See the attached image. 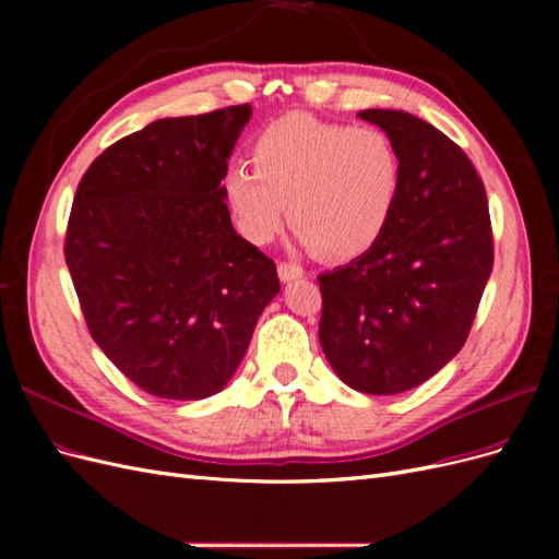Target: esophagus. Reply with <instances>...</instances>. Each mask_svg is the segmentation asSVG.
<instances>
[{
    "instance_id": "34e87169",
    "label": "esophagus",
    "mask_w": 559,
    "mask_h": 559,
    "mask_svg": "<svg viewBox=\"0 0 559 559\" xmlns=\"http://www.w3.org/2000/svg\"><path fill=\"white\" fill-rule=\"evenodd\" d=\"M277 273H280V280H282V282H292V280H298V277L306 275V270H302L298 263L280 261V263H277Z\"/></svg>"
}]
</instances>
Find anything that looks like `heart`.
Listing matches in <instances>:
<instances>
[{
    "mask_svg": "<svg viewBox=\"0 0 559 559\" xmlns=\"http://www.w3.org/2000/svg\"><path fill=\"white\" fill-rule=\"evenodd\" d=\"M251 167L233 165L222 193L235 226L253 245L277 238L286 222L326 259H354L376 247L396 212L403 163L376 126L286 114L249 144Z\"/></svg>",
    "mask_w": 559,
    "mask_h": 559,
    "instance_id": "1",
    "label": "heart"
}]
</instances>
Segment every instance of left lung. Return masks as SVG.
Returning <instances> with one entry per match:
<instances>
[{
    "label": "left lung",
    "instance_id": "8db88e82",
    "mask_svg": "<svg viewBox=\"0 0 559 559\" xmlns=\"http://www.w3.org/2000/svg\"><path fill=\"white\" fill-rule=\"evenodd\" d=\"M396 142L403 183L382 238L319 275V343L345 384L401 394L466 343L495 247L487 193L464 151L408 111L364 109Z\"/></svg>",
    "mask_w": 559,
    "mask_h": 559
}]
</instances>
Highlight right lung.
<instances>
[{
  "mask_svg": "<svg viewBox=\"0 0 559 559\" xmlns=\"http://www.w3.org/2000/svg\"><path fill=\"white\" fill-rule=\"evenodd\" d=\"M249 105L160 118L79 181L64 261L93 341L146 394L222 392L280 292L277 267L235 233L222 177Z\"/></svg>",
  "mask_w": 559,
  "mask_h": 559,
  "instance_id": "obj_1",
  "label": "right lung"
}]
</instances>
